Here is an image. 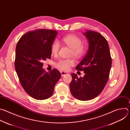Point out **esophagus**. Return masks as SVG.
<instances>
[{"instance_id": "esophagus-1", "label": "esophagus", "mask_w": 130, "mask_h": 130, "mask_svg": "<svg viewBox=\"0 0 130 130\" xmlns=\"http://www.w3.org/2000/svg\"><path fill=\"white\" fill-rule=\"evenodd\" d=\"M61 76H62V77H63L64 76H65V75H67V74H68V73H67V72H65V71H61Z\"/></svg>"}]
</instances>
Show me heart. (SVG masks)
I'll return each mask as SVG.
<instances>
[{
	"instance_id": "1",
	"label": "heart",
	"mask_w": 130,
	"mask_h": 130,
	"mask_svg": "<svg viewBox=\"0 0 130 130\" xmlns=\"http://www.w3.org/2000/svg\"><path fill=\"white\" fill-rule=\"evenodd\" d=\"M63 42L71 49V54L73 56L80 58L85 53L87 50V46L82 44V40L80 37L76 35H68L62 38ZM60 44L57 41L53 42L51 46V52L53 55H56L59 50ZM75 65V61L73 59H62L60 60L55 65L58 68L68 71L70 67Z\"/></svg>"
}]
</instances>
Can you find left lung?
<instances>
[{
	"instance_id": "1",
	"label": "left lung",
	"mask_w": 130,
	"mask_h": 130,
	"mask_svg": "<svg viewBox=\"0 0 130 130\" xmlns=\"http://www.w3.org/2000/svg\"><path fill=\"white\" fill-rule=\"evenodd\" d=\"M84 35L89 41V50L76 69L83 71L85 75L78 78L76 74H71L72 79L69 84L72 95L82 101L94 99L102 91L112 66L109 46L104 37L89 30Z\"/></svg>"
}]
</instances>
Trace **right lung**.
I'll use <instances>...</instances> for the list:
<instances>
[{
	"instance_id": "1",
	"label": "right lung",
	"mask_w": 130,
	"mask_h": 130,
	"mask_svg": "<svg viewBox=\"0 0 130 130\" xmlns=\"http://www.w3.org/2000/svg\"><path fill=\"white\" fill-rule=\"evenodd\" d=\"M57 34V32L52 30L30 31L16 45L14 64L17 75L25 91L36 100L50 98L61 77L56 69L49 72L43 69V62L51 59V46Z\"/></svg>"
}]
</instances>
